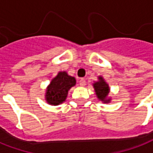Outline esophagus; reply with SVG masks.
<instances>
[{
    "instance_id": "34e87169",
    "label": "esophagus",
    "mask_w": 153,
    "mask_h": 153,
    "mask_svg": "<svg viewBox=\"0 0 153 153\" xmlns=\"http://www.w3.org/2000/svg\"><path fill=\"white\" fill-rule=\"evenodd\" d=\"M86 85V81H85V79H79V85L80 86H85Z\"/></svg>"
}]
</instances>
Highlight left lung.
Here are the masks:
<instances>
[{"label": "left lung", "mask_w": 153, "mask_h": 153, "mask_svg": "<svg viewBox=\"0 0 153 153\" xmlns=\"http://www.w3.org/2000/svg\"><path fill=\"white\" fill-rule=\"evenodd\" d=\"M94 91L97 98L103 103H110L111 98H109L108 95L110 93V87L102 76L98 77V80L93 84Z\"/></svg>", "instance_id": "1"}]
</instances>
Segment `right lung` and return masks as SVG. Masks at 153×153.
I'll return each instance as SVG.
<instances>
[{
  "instance_id": "add662e5",
  "label": "right lung",
  "mask_w": 153,
  "mask_h": 153,
  "mask_svg": "<svg viewBox=\"0 0 153 153\" xmlns=\"http://www.w3.org/2000/svg\"><path fill=\"white\" fill-rule=\"evenodd\" d=\"M76 85L74 77L68 75V73L61 71L51 80L45 93V100L51 105H59L65 101L68 90Z\"/></svg>"
}]
</instances>
